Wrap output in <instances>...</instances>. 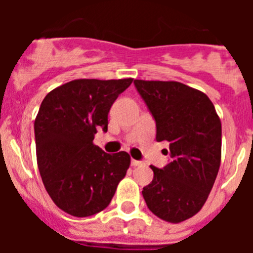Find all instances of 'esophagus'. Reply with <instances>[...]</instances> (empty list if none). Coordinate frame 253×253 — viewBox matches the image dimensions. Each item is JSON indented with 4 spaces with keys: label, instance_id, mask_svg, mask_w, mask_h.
Returning <instances> with one entry per match:
<instances>
[{
    "label": "esophagus",
    "instance_id": "1",
    "mask_svg": "<svg viewBox=\"0 0 253 253\" xmlns=\"http://www.w3.org/2000/svg\"><path fill=\"white\" fill-rule=\"evenodd\" d=\"M142 165V162L140 161H137V160H131V166L137 167V166H140Z\"/></svg>",
    "mask_w": 253,
    "mask_h": 253
}]
</instances>
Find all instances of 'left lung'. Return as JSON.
Returning a JSON list of instances; mask_svg holds the SVG:
<instances>
[{"label":"left lung","instance_id":"8db88e82","mask_svg":"<svg viewBox=\"0 0 253 253\" xmlns=\"http://www.w3.org/2000/svg\"><path fill=\"white\" fill-rule=\"evenodd\" d=\"M134 84L157 126V142L169 143L171 162L151 166L153 180L143 198L154 215L181 223L200 211L215 182L222 157V123L213 102L202 91L176 81Z\"/></svg>","mask_w":253,"mask_h":253}]
</instances>
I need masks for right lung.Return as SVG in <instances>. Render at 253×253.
I'll list each match as a JSON object with an SVG mask.
<instances>
[{"mask_svg":"<svg viewBox=\"0 0 253 253\" xmlns=\"http://www.w3.org/2000/svg\"><path fill=\"white\" fill-rule=\"evenodd\" d=\"M133 78L73 80L44 97L35 118L37 161L46 193L78 218L100 213L130 166L126 152L109 154L93 144L107 131V114Z\"/></svg>","mask_w":253,"mask_h":253,"instance_id":"add662e5","label":"right lung"}]
</instances>
